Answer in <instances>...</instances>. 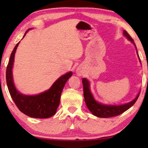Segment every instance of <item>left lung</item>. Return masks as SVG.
Instances as JSON below:
<instances>
[{
    "label": "left lung",
    "mask_w": 148,
    "mask_h": 148,
    "mask_svg": "<svg viewBox=\"0 0 148 148\" xmlns=\"http://www.w3.org/2000/svg\"><path fill=\"white\" fill-rule=\"evenodd\" d=\"M123 34L129 40H130L135 45L136 49V47L134 40L131 37V36L129 35V33H127L126 30H124ZM137 53H138V52H137ZM82 82L83 86H84V99L86 105H87L88 108L93 115H95L97 117H99V118H111V117L117 116V115L122 114L124 112L126 111L127 110H128L130 107L133 106L136 101V100L138 99L139 95H140V92H138V95L136 96V97L135 99L132 100L130 102L125 103V104L120 105V106L105 105L97 102L94 99L90 90V84L88 80L84 78L82 79Z\"/></svg>",
    "instance_id": "obj_1"
}]
</instances>
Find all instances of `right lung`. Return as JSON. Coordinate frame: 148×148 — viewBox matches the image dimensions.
I'll list each match as a JSON object with an SVG mask.
<instances>
[{
  "instance_id": "obj_1",
  "label": "right lung",
  "mask_w": 148,
  "mask_h": 148,
  "mask_svg": "<svg viewBox=\"0 0 148 148\" xmlns=\"http://www.w3.org/2000/svg\"><path fill=\"white\" fill-rule=\"evenodd\" d=\"M28 31V30L25 32L24 36ZM19 42L16 44L12 52L6 69V81L10 95L20 111L25 115L35 118H50L56 112L60 104L61 92L67 80L72 76V72H69L60 76L49 90L41 94L32 96L21 94L15 88L12 72L14 54Z\"/></svg>"
}]
</instances>
